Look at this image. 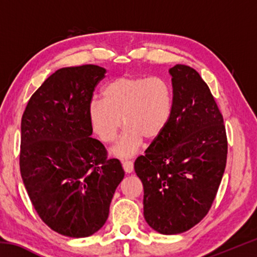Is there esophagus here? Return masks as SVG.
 Listing matches in <instances>:
<instances>
[{"mask_svg": "<svg viewBox=\"0 0 257 257\" xmlns=\"http://www.w3.org/2000/svg\"><path fill=\"white\" fill-rule=\"evenodd\" d=\"M121 163H122L123 170L125 173H132L134 171V164L132 161H121Z\"/></svg>", "mask_w": 257, "mask_h": 257, "instance_id": "esophagus-1", "label": "esophagus"}]
</instances>
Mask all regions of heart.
I'll return each instance as SVG.
<instances>
[{
    "label": "heart",
    "mask_w": 257,
    "mask_h": 257,
    "mask_svg": "<svg viewBox=\"0 0 257 257\" xmlns=\"http://www.w3.org/2000/svg\"><path fill=\"white\" fill-rule=\"evenodd\" d=\"M173 97L170 85L159 77L122 76L105 85L102 99H93L87 108L90 129L99 141L112 143L124 129L113 147V154L130 158L144 138L153 142L170 122Z\"/></svg>",
    "instance_id": "1"
}]
</instances>
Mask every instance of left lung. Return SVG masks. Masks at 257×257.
I'll return each mask as SVG.
<instances>
[{"label":"left lung","instance_id":"1","mask_svg":"<svg viewBox=\"0 0 257 257\" xmlns=\"http://www.w3.org/2000/svg\"><path fill=\"white\" fill-rule=\"evenodd\" d=\"M173 110L170 122L135 172L144 187V217L162 234L185 232L207 214L227 163L223 116L210 88L195 69L169 70Z\"/></svg>","mask_w":257,"mask_h":257}]
</instances>
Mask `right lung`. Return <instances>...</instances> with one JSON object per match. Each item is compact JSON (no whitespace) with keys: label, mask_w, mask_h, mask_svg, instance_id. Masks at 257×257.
I'll return each instance as SVG.
<instances>
[{"label":"right lung","mask_w":257,"mask_h":257,"mask_svg":"<svg viewBox=\"0 0 257 257\" xmlns=\"http://www.w3.org/2000/svg\"><path fill=\"white\" fill-rule=\"evenodd\" d=\"M106 70L94 64L56 70L30 97L21 119L20 172L35 210L63 236H92L106 222L120 161L92 138L87 108Z\"/></svg>","instance_id":"1"}]
</instances>
